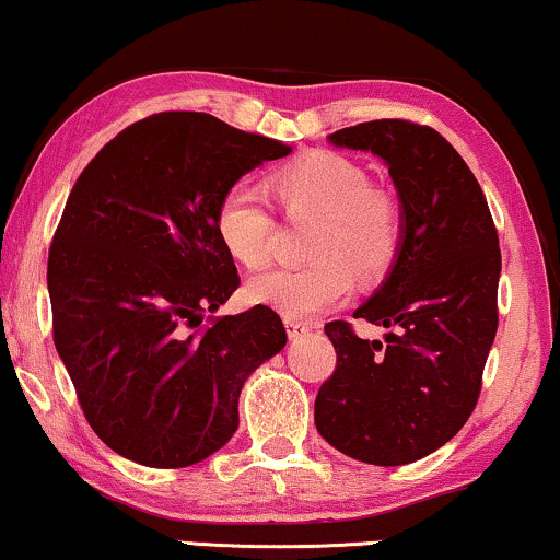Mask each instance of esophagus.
Segmentation results:
<instances>
[{
  "instance_id": "1",
  "label": "esophagus",
  "mask_w": 560,
  "mask_h": 560,
  "mask_svg": "<svg viewBox=\"0 0 560 560\" xmlns=\"http://www.w3.org/2000/svg\"><path fill=\"white\" fill-rule=\"evenodd\" d=\"M285 328H288L290 339H301V336L311 331V326L303 324V320H285Z\"/></svg>"
}]
</instances>
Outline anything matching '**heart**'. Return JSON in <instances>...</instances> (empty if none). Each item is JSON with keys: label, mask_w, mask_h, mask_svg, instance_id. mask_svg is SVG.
Here are the masks:
<instances>
[{"label": "heart", "mask_w": 560, "mask_h": 560, "mask_svg": "<svg viewBox=\"0 0 560 560\" xmlns=\"http://www.w3.org/2000/svg\"><path fill=\"white\" fill-rule=\"evenodd\" d=\"M267 188L288 213L320 217L311 240L308 265L272 267L247 282L252 303L285 318H311L343 303L362 280L393 270L402 247L405 217L393 194L374 188L366 167L339 152H311L267 175ZM272 217L247 186H232L219 198L213 229L236 262L257 270L270 257Z\"/></svg>", "instance_id": "obj_1"}]
</instances>
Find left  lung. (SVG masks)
<instances>
[{
    "mask_svg": "<svg viewBox=\"0 0 560 560\" xmlns=\"http://www.w3.org/2000/svg\"><path fill=\"white\" fill-rule=\"evenodd\" d=\"M336 148L385 160L405 234L393 270L354 318L385 326L359 339L326 324L336 370L318 389L316 428L357 462L402 466L454 439L481 393L497 334L500 240L464 158L435 129L374 119L328 135Z\"/></svg>",
    "mask_w": 560,
    "mask_h": 560,
    "instance_id": "1",
    "label": "left lung"
}]
</instances>
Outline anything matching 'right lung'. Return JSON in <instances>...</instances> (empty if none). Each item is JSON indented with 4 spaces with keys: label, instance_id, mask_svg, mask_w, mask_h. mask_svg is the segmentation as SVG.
I'll use <instances>...</instances> for the list:
<instances>
[{
    "label": "right lung",
    "instance_id": "add662e5",
    "mask_svg": "<svg viewBox=\"0 0 560 560\" xmlns=\"http://www.w3.org/2000/svg\"><path fill=\"white\" fill-rule=\"evenodd\" d=\"M293 148L203 112L135 121L83 167L48 255L52 341L89 425L129 462L180 469L240 425V393L285 347L265 305L206 318L240 288L213 211Z\"/></svg>",
    "mask_w": 560,
    "mask_h": 560
}]
</instances>
